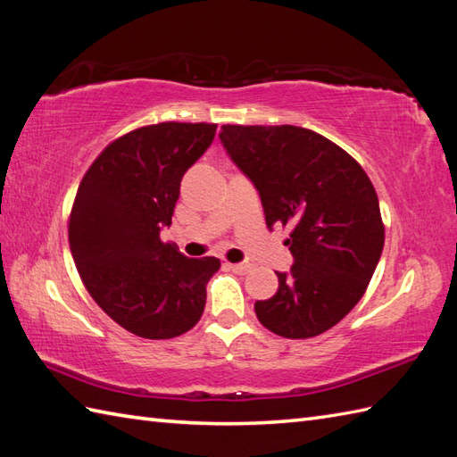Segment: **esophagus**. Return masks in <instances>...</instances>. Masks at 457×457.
I'll return each instance as SVG.
<instances>
[{
	"label": "esophagus",
	"instance_id": "34e87169",
	"mask_svg": "<svg viewBox=\"0 0 457 457\" xmlns=\"http://www.w3.org/2000/svg\"><path fill=\"white\" fill-rule=\"evenodd\" d=\"M229 269L237 274H247L253 267L249 262H233V264H229Z\"/></svg>",
	"mask_w": 457,
	"mask_h": 457
}]
</instances>
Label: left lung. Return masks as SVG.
<instances>
[{
    "mask_svg": "<svg viewBox=\"0 0 457 457\" xmlns=\"http://www.w3.org/2000/svg\"><path fill=\"white\" fill-rule=\"evenodd\" d=\"M231 162L259 190L267 226H288L294 264L278 292L254 303L259 321L286 338L335 327L362 298L384 249L372 180L354 157L300 126H221Z\"/></svg>",
    "mask_w": 457,
    "mask_h": 457,
    "instance_id": "left-lung-1",
    "label": "left lung"
}]
</instances>
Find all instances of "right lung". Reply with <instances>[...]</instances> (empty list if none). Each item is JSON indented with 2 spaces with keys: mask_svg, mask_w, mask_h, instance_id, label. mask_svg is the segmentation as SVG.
<instances>
[{
  "mask_svg": "<svg viewBox=\"0 0 457 457\" xmlns=\"http://www.w3.org/2000/svg\"><path fill=\"white\" fill-rule=\"evenodd\" d=\"M218 124L159 122L116 137L83 175L68 236L91 298L142 338L193 328L220 259H188L159 239L171 226L180 179L214 140Z\"/></svg>",
  "mask_w": 457,
  "mask_h": 457,
  "instance_id": "add662e5",
  "label": "right lung"
}]
</instances>
